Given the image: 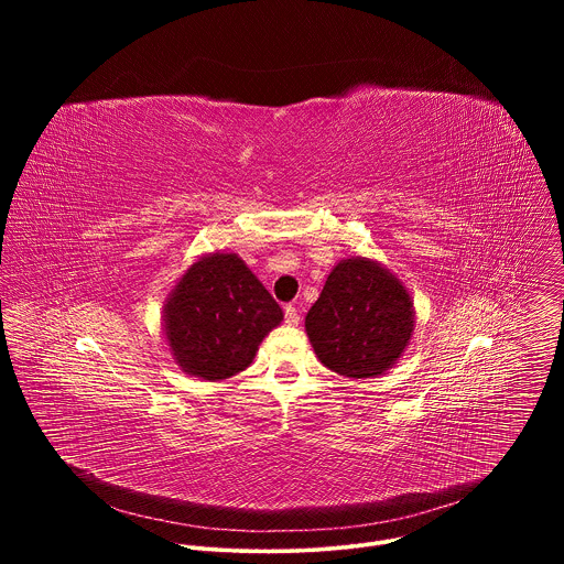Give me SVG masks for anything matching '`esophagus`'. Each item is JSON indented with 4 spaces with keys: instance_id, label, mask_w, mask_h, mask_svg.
Wrapping results in <instances>:
<instances>
[{
    "instance_id": "34e87169",
    "label": "esophagus",
    "mask_w": 564,
    "mask_h": 564,
    "mask_svg": "<svg viewBox=\"0 0 564 564\" xmlns=\"http://www.w3.org/2000/svg\"><path fill=\"white\" fill-rule=\"evenodd\" d=\"M299 310L294 305H285V324L288 326H299Z\"/></svg>"
}]
</instances>
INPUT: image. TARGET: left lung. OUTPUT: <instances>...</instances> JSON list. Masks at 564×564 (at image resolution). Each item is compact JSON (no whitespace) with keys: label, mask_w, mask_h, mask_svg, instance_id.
<instances>
[{"label":"left lung","mask_w":564,"mask_h":564,"mask_svg":"<svg viewBox=\"0 0 564 564\" xmlns=\"http://www.w3.org/2000/svg\"><path fill=\"white\" fill-rule=\"evenodd\" d=\"M415 330L413 299L386 265L368 257L339 261L305 316L316 359L350 379L390 370Z\"/></svg>","instance_id":"left-lung-1"}]
</instances>
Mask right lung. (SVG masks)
<instances>
[{
  "label": "right lung",
  "mask_w": 564,
  "mask_h": 564,
  "mask_svg": "<svg viewBox=\"0 0 564 564\" xmlns=\"http://www.w3.org/2000/svg\"><path fill=\"white\" fill-rule=\"evenodd\" d=\"M281 321V305L246 261L220 250L196 259L163 305V333L174 361L205 381L246 370Z\"/></svg>",
  "instance_id": "add662e5"
}]
</instances>
